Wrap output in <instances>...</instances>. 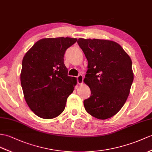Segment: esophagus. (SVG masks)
Segmentation results:
<instances>
[{
    "mask_svg": "<svg viewBox=\"0 0 152 152\" xmlns=\"http://www.w3.org/2000/svg\"><path fill=\"white\" fill-rule=\"evenodd\" d=\"M77 83L79 84H82L83 83V76L82 75H79L77 77Z\"/></svg>",
    "mask_w": 152,
    "mask_h": 152,
    "instance_id": "34e87169",
    "label": "esophagus"
}]
</instances>
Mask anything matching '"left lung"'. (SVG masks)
Returning a JSON list of instances; mask_svg holds the SVG:
<instances>
[{"mask_svg":"<svg viewBox=\"0 0 152 152\" xmlns=\"http://www.w3.org/2000/svg\"><path fill=\"white\" fill-rule=\"evenodd\" d=\"M79 46L88 60L84 83L91 96L84 101L86 112L97 119L114 116L123 108L134 80L131 58L113 40L79 38Z\"/></svg>","mask_w":152,"mask_h":152,"instance_id":"left-lung-1","label":"left lung"}]
</instances>
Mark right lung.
<instances>
[{"mask_svg":"<svg viewBox=\"0 0 152 152\" xmlns=\"http://www.w3.org/2000/svg\"><path fill=\"white\" fill-rule=\"evenodd\" d=\"M77 40L69 37L42 39L24 56L20 73L24 97L29 108L40 118L51 119L61 114L76 86L77 78L68 76L64 55Z\"/></svg>","mask_w":152,"mask_h":152,"instance_id":"right-lung-1","label":"right lung"}]
</instances>
